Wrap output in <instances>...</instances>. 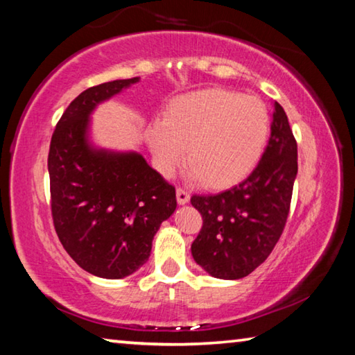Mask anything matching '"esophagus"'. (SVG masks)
Masks as SVG:
<instances>
[{
	"label": "esophagus",
	"instance_id": "1",
	"mask_svg": "<svg viewBox=\"0 0 355 355\" xmlns=\"http://www.w3.org/2000/svg\"><path fill=\"white\" fill-rule=\"evenodd\" d=\"M177 202L180 205H184V203L189 202V192L183 188H177Z\"/></svg>",
	"mask_w": 355,
	"mask_h": 355
}]
</instances>
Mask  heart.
Instances as JSON below:
<instances>
[{
    "label": "heart",
    "mask_w": 355,
    "mask_h": 355,
    "mask_svg": "<svg viewBox=\"0 0 355 355\" xmlns=\"http://www.w3.org/2000/svg\"><path fill=\"white\" fill-rule=\"evenodd\" d=\"M271 119L263 101L228 89H205L172 101L164 120L150 125L147 141L164 177L186 158L189 175L219 188L238 182L260 158Z\"/></svg>",
    "instance_id": "obj_1"
}]
</instances>
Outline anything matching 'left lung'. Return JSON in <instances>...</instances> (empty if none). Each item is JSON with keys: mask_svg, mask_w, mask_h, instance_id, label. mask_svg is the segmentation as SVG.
<instances>
[{"mask_svg": "<svg viewBox=\"0 0 355 355\" xmlns=\"http://www.w3.org/2000/svg\"><path fill=\"white\" fill-rule=\"evenodd\" d=\"M296 175L297 144L275 101L271 137L255 169L225 191L191 197L203 219L191 245L196 263L227 280L243 279L260 266L285 228Z\"/></svg>", "mask_w": 355, "mask_h": 355, "instance_id": "left-lung-1", "label": "left lung"}]
</instances>
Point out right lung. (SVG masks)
I'll list each match as a JSON object with an SVG mask.
<instances>
[{
	"mask_svg": "<svg viewBox=\"0 0 355 355\" xmlns=\"http://www.w3.org/2000/svg\"><path fill=\"white\" fill-rule=\"evenodd\" d=\"M139 78L81 92L59 119L48 152L51 216L76 264L97 277L122 279L148 260L155 233L175 211V188L139 153L94 148L87 139L95 106Z\"/></svg>",
	"mask_w": 355,
	"mask_h": 355,
	"instance_id": "obj_1",
	"label": "right lung"
}]
</instances>
